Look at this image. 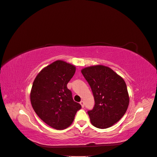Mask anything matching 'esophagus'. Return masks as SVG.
<instances>
[{
	"instance_id": "34e87169",
	"label": "esophagus",
	"mask_w": 157,
	"mask_h": 157,
	"mask_svg": "<svg viewBox=\"0 0 157 157\" xmlns=\"http://www.w3.org/2000/svg\"><path fill=\"white\" fill-rule=\"evenodd\" d=\"M80 105H81V106H82V107H84V101H81L80 102Z\"/></svg>"
}]
</instances>
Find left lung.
<instances>
[{"label": "left lung", "mask_w": 157, "mask_h": 157, "mask_svg": "<svg viewBox=\"0 0 157 157\" xmlns=\"http://www.w3.org/2000/svg\"><path fill=\"white\" fill-rule=\"evenodd\" d=\"M91 87L95 105L88 114L95 127L105 129L112 126L124 116L130 98L125 81L106 66L98 65L81 70Z\"/></svg>", "instance_id": "left-lung-1"}]
</instances>
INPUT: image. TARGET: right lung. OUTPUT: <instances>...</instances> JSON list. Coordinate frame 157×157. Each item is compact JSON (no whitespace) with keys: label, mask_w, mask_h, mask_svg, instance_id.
Wrapping results in <instances>:
<instances>
[{"label":"right lung","mask_w":157,"mask_h":157,"mask_svg":"<svg viewBox=\"0 0 157 157\" xmlns=\"http://www.w3.org/2000/svg\"><path fill=\"white\" fill-rule=\"evenodd\" d=\"M75 71V65L57 60L42 69L33 83L30 99L33 109L42 121L56 130L69 127L81 109L67 87Z\"/></svg>","instance_id":"1"}]
</instances>
